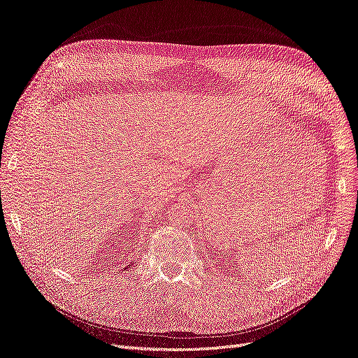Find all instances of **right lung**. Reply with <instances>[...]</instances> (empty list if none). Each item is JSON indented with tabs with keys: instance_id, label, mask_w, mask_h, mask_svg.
Segmentation results:
<instances>
[{
	"instance_id": "right-lung-1",
	"label": "right lung",
	"mask_w": 358,
	"mask_h": 358,
	"mask_svg": "<svg viewBox=\"0 0 358 358\" xmlns=\"http://www.w3.org/2000/svg\"><path fill=\"white\" fill-rule=\"evenodd\" d=\"M128 267H129V266H128Z\"/></svg>"
}]
</instances>
